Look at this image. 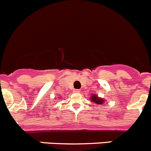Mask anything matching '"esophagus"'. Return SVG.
Returning <instances> with one entry per match:
<instances>
[{
    "mask_svg": "<svg viewBox=\"0 0 151 151\" xmlns=\"http://www.w3.org/2000/svg\"><path fill=\"white\" fill-rule=\"evenodd\" d=\"M74 92H75V93H80V91L79 89H75V90H74Z\"/></svg>",
    "mask_w": 151,
    "mask_h": 151,
    "instance_id": "esophagus-1",
    "label": "esophagus"
}]
</instances>
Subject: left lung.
I'll return each mask as SVG.
<instances>
[{"mask_svg": "<svg viewBox=\"0 0 151 151\" xmlns=\"http://www.w3.org/2000/svg\"><path fill=\"white\" fill-rule=\"evenodd\" d=\"M90 98H91L90 100H91V102H93L94 104L101 105V104H103L105 103V100H104V98H99V97H98L97 95H95V94H93V95H91V96L90 97Z\"/></svg>", "mask_w": 151, "mask_h": 151, "instance_id": "8db88e82", "label": "left lung"}]
</instances>
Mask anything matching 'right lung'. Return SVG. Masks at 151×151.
I'll use <instances>...</instances> for the list:
<instances>
[{
	"mask_svg": "<svg viewBox=\"0 0 151 151\" xmlns=\"http://www.w3.org/2000/svg\"><path fill=\"white\" fill-rule=\"evenodd\" d=\"M59 98H60V97H59Z\"/></svg>",
	"mask_w": 151,
	"mask_h": 151,
	"instance_id": "right-lung-1",
	"label": "right lung"
}]
</instances>
